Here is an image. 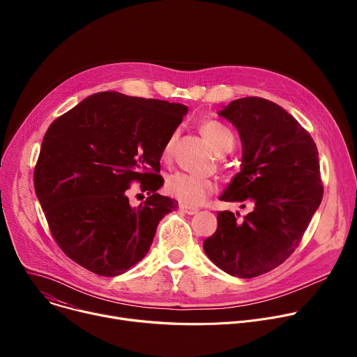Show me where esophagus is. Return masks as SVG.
<instances>
[{
	"label": "esophagus",
	"mask_w": 357,
	"mask_h": 357,
	"mask_svg": "<svg viewBox=\"0 0 357 357\" xmlns=\"http://www.w3.org/2000/svg\"><path fill=\"white\" fill-rule=\"evenodd\" d=\"M179 211L181 212H183V213H186V215H196L197 212H199V209L197 208H192V206H186V205H179Z\"/></svg>",
	"instance_id": "obj_1"
}]
</instances>
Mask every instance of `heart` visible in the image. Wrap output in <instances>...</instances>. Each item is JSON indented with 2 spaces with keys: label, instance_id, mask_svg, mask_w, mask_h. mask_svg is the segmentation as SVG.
<instances>
[{
  "label": "heart",
  "instance_id": "b5f03b06",
  "mask_svg": "<svg viewBox=\"0 0 357 357\" xmlns=\"http://www.w3.org/2000/svg\"><path fill=\"white\" fill-rule=\"evenodd\" d=\"M200 130L203 137L208 139V142L213 146L218 154H220L226 146H230V149L233 148V135L229 131V128H226L222 123L209 120L202 124ZM175 139L176 135L174 134L165 142L162 148L164 160L171 158ZM216 183L211 179L185 172H176L171 175L165 182V192L186 206L202 205V203L208 199V196H211L216 190Z\"/></svg>",
  "mask_w": 357,
  "mask_h": 357
}]
</instances>
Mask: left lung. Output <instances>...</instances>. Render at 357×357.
<instances>
[{"label": "left lung", "instance_id": "8db88e82", "mask_svg": "<svg viewBox=\"0 0 357 357\" xmlns=\"http://www.w3.org/2000/svg\"><path fill=\"white\" fill-rule=\"evenodd\" d=\"M219 114L237 128L243 145L241 171L220 200L250 202L254 209L243 220L238 213L219 212L218 230L203 250L230 275L259 277L291 256L321 205L318 148L307 130L267 98H237Z\"/></svg>", "mask_w": 357, "mask_h": 357}]
</instances>
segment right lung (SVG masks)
<instances>
[{"instance_id":"obj_1","label":"right lung","mask_w":357,"mask_h":357,"mask_svg":"<svg viewBox=\"0 0 357 357\" xmlns=\"http://www.w3.org/2000/svg\"><path fill=\"white\" fill-rule=\"evenodd\" d=\"M188 107L164 100L96 93L49 126L33 185L55 241L69 259L103 277L141 261L160 220L178 208L157 193L162 148ZM149 197L131 208L125 190Z\"/></svg>"}]
</instances>
